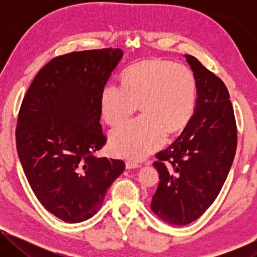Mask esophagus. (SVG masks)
I'll return each instance as SVG.
<instances>
[{"mask_svg": "<svg viewBox=\"0 0 257 257\" xmlns=\"http://www.w3.org/2000/svg\"><path fill=\"white\" fill-rule=\"evenodd\" d=\"M125 167H127V169H136V168H139L141 165H139V163L135 162V161H127L125 162Z\"/></svg>", "mask_w": 257, "mask_h": 257, "instance_id": "obj_1", "label": "esophagus"}]
</instances>
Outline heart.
Returning <instances> with one entry per match:
<instances>
[{"label": "heart", "mask_w": 257, "mask_h": 257, "mask_svg": "<svg viewBox=\"0 0 257 257\" xmlns=\"http://www.w3.org/2000/svg\"><path fill=\"white\" fill-rule=\"evenodd\" d=\"M196 80L189 68L173 61L150 59L125 69L121 87L101 93L104 120L118 125L137 110L143 114L112 130L110 146L123 158L143 159L189 123L196 107Z\"/></svg>", "instance_id": "obj_1"}]
</instances>
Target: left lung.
<instances>
[{
    "label": "left lung",
    "instance_id": "left-lung-1",
    "mask_svg": "<svg viewBox=\"0 0 257 257\" xmlns=\"http://www.w3.org/2000/svg\"><path fill=\"white\" fill-rule=\"evenodd\" d=\"M197 101L193 118L172 144L155 155L160 184L151 208L160 219L186 225L215 201L237 149V125L224 82L191 55Z\"/></svg>",
    "mask_w": 257,
    "mask_h": 257
}]
</instances>
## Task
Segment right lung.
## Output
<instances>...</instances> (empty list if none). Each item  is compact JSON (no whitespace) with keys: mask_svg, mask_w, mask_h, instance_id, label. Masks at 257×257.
<instances>
[{"mask_svg":"<svg viewBox=\"0 0 257 257\" xmlns=\"http://www.w3.org/2000/svg\"><path fill=\"white\" fill-rule=\"evenodd\" d=\"M122 55L108 47L56 56L21 103L16 143L25 175L42 205L66 222L92 217L124 170L122 160L95 155L106 143L101 93Z\"/></svg>","mask_w":257,"mask_h":257,"instance_id":"obj_1","label":"right lung"}]
</instances>
